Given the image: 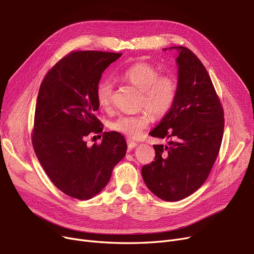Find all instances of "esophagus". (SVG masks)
I'll use <instances>...</instances> for the list:
<instances>
[{
    "instance_id": "obj_1",
    "label": "esophagus",
    "mask_w": 254,
    "mask_h": 254,
    "mask_svg": "<svg viewBox=\"0 0 254 254\" xmlns=\"http://www.w3.org/2000/svg\"><path fill=\"white\" fill-rule=\"evenodd\" d=\"M127 143L128 149H133L137 145V143L134 140H130V139H127Z\"/></svg>"
}]
</instances>
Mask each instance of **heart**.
<instances>
[{
  "instance_id": "b5f03b06",
  "label": "heart",
  "mask_w": 254,
  "mask_h": 254,
  "mask_svg": "<svg viewBox=\"0 0 254 254\" xmlns=\"http://www.w3.org/2000/svg\"><path fill=\"white\" fill-rule=\"evenodd\" d=\"M118 78L140 90V112L120 115L110 123V128L131 138L141 135L152 123L153 116L162 117L172 109L179 93V83L171 74H160L159 69L147 62H137L118 73ZM113 85L102 80L96 85V101L103 109L111 107Z\"/></svg>"
}]
</instances>
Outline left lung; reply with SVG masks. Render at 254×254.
Returning <instances> with one entry per match:
<instances>
[{"label": "left lung", "mask_w": 254, "mask_h": 254, "mask_svg": "<svg viewBox=\"0 0 254 254\" xmlns=\"http://www.w3.org/2000/svg\"><path fill=\"white\" fill-rule=\"evenodd\" d=\"M176 49L180 52L178 97L149 133L171 141L169 146L153 145L154 161L141 170L147 188L166 201L184 199L203 185L224 131L223 107L203 64L188 48Z\"/></svg>", "instance_id": "8db88e82"}]
</instances>
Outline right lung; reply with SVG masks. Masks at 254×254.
Masks as SVG:
<instances>
[{
	"label": "right lung",
	"instance_id": "add662e5",
	"mask_svg": "<svg viewBox=\"0 0 254 254\" xmlns=\"http://www.w3.org/2000/svg\"><path fill=\"white\" fill-rule=\"evenodd\" d=\"M121 55L72 51L48 71L39 88L33 148L52 183L76 199L87 200L100 193L126 156L127 142L118 131H104L101 144L91 147L85 140L103 131L96 117V85Z\"/></svg>",
	"mask_w": 254,
	"mask_h": 254
}]
</instances>
